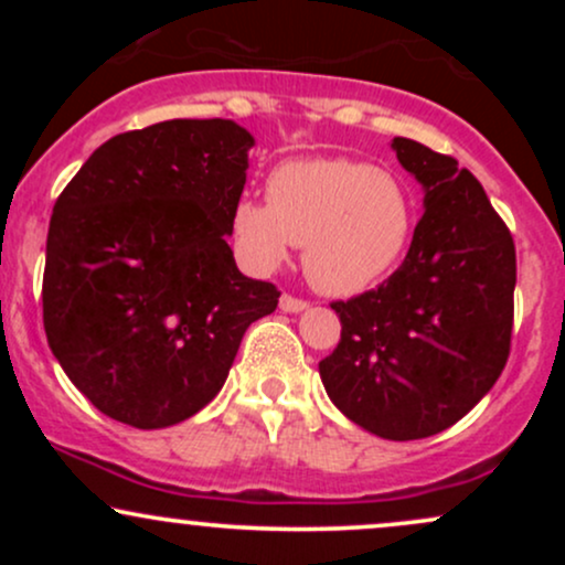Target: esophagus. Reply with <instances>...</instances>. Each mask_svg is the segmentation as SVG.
Masks as SVG:
<instances>
[{"label":"esophagus","instance_id":"esophagus-1","mask_svg":"<svg viewBox=\"0 0 565 565\" xmlns=\"http://www.w3.org/2000/svg\"><path fill=\"white\" fill-rule=\"evenodd\" d=\"M278 308H281L284 313H302V310L308 308V300H300V297H291V295H281Z\"/></svg>","mask_w":565,"mask_h":565}]
</instances>
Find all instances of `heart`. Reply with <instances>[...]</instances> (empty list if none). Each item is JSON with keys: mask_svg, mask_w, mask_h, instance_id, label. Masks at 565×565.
<instances>
[{"mask_svg": "<svg viewBox=\"0 0 565 565\" xmlns=\"http://www.w3.org/2000/svg\"><path fill=\"white\" fill-rule=\"evenodd\" d=\"M244 260L274 270L302 246L305 274L327 295H359L404 257L412 201L382 167L353 159H308L276 167L268 204L244 199L233 212Z\"/></svg>", "mask_w": 565, "mask_h": 565, "instance_id": "1", "label": "heart"}]
</instances>
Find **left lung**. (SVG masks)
I'll use <instances>...</instances> for the list:
<instances>
[{
	"instance_id": "8db88e82",
	"label": "left lung",
	"mask_w": 565,
	"mask_h": 565,
	"mask_svg": "<svg viewBox=\"0 0 565 565\" xmlns=\"http://www.w3.org/2000/svg\"><path fill=\"white\" fill-rule=\"evenodd\" d=\"M425 212L395 274L337 300L342 334L319 364L332 404L387 440L436 436L494 387L510 355L515 244L472 172L395 138Z\"/></svg>"
}]
</instances>
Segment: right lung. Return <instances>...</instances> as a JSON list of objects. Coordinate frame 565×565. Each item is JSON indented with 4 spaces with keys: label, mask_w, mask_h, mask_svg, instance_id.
<instances>
[{
    "label": "right lung",
    "mask_w": 565,
    "mask_h": 565,
    "mask_svg": "<svg viewBox=\"0 0 565 565\" xmlns=\"http://www.w3.org/2000/svg\"><path fill=\"white\" fill-rule=\"evenodd\" d=\"M255 138L231 119H172L106 140L63 188L47 233L44 332L106 417L140 430L220 393L270 281L236 268L228 236Z\"/></svg>",
    "instance_id": "right-lung-1"
}]
</instances>
